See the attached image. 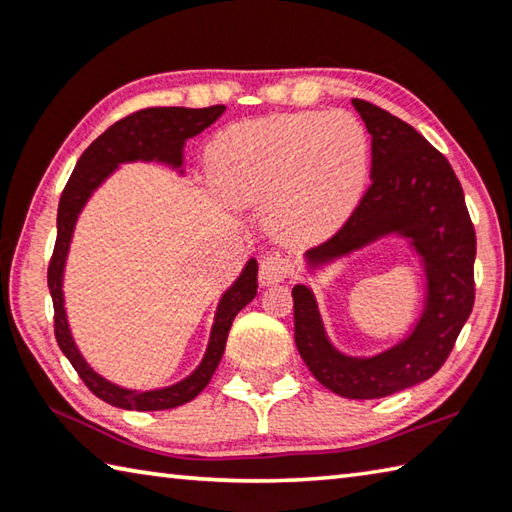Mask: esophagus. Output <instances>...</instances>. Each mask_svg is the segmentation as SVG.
<instances>
[{
	"label": "esophagus",
	"mask_w": 512,
	"mask_h": 512,
	"mask_svg": "<svg viewBox=\"0 0 512 512\" xmlns=\"http://www.w3.org/2000/svg\"><path fill=\"white\" fill-rule=\"evenodd\" d=\"M292 274V263L285 258L279 251H272V254H265L261 258V267H258V281L265 288H270V285H279L285 279H290Z\"/></svg>",
	"instance_id": "1"
}]
</instances>
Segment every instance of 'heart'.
Masks as SVG:
<instances>
[{
  "instance_id": "heart-1",
  "label": "heart",
  "mask_w": 512,
  "mask_h": 512,
  "mask_svg": "<svg viewBox=\"0 0 512 512\" xmlns=\"http://www.w3.org/2000/svg\"><path fill=\"white\" fill-rule=\"evenodd\" d=\"M209 168L229 200L272 196L274 227L324 238L344 224L369 177V137L346 112H294L233 125L209 148Z\"/></svg>"
}]
</instances>
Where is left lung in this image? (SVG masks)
Segmentation results:
<instances>
[{"label":"left lung","mask_w":512,"mask_h":512,"mask_svg":"<svg viewBox=\"0 0 512 512\" xmlns=\"http://www.w3.org/2000/svg\"><path fill=\"white\" fill-rule=\"evenodd\" d=\"M353 105L371 134V186L342 229L308 251V265L321 267L400 233L423 258L425 310L414 333L389 351L348 357L328 342L315 294L294 285V342L326 389L371 400L429 380L450 357L474 306L477 236L450 161L398 116L360 98Z\"/></svg>","instance_id":"8db88e82"}]
</instances>
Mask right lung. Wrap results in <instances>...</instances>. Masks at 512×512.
Returning <instances> with one entry per match:
<instances>
[{
    "instance_id": "obj_1",
    "label": "right lung",
    "mask_w": 512,
    "mask_h": 512,
    "mask_svg": "<svg viewBox=\"0 0 512 512\" xmlns=\"http://www.w3.org/2000/svg\"><path fill=\"white\" fill-rule=\"evenodd\" d=\"M224 112V105L202 107V110H191V107H146L125 119L110 125L83 155L71 173L65 191L60 195L58 204V236L56 247L47 270V283L53 299V330H56V342L60 351L65 353L67 360L74 366L80 380L87 384V389L96 398L105 400L107 405L132 411H161L186 405L195 396H200L202 389L211 382L215 369L222 360L224 344H227L233 317L256 297L258 283V263L251 258L245 270L238 276V281L222 294L215 310V321L211 328V339L206 346V353L197 369L188 375L186 380L173 384L166 389L155 391H132L116 387L107 382L101 375L89 369L83 355L74 344V337L69 333L67 315H65V297H62V274H65V261L71 236L78 220V213L83 211L85 202L89 200L103 179L112 170L125 164V161H164L173 168L182 166V148L186 139L200 134L204 128L218 119Z\"/></svg>"
}]
</instances>
